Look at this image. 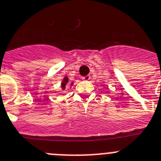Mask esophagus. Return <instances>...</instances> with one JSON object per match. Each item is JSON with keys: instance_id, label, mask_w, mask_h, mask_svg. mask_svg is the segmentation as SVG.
I'll return each instance as SVG.
<instances>
[{"instance_id": "esophagus-1", "label": "esophagus", "mask_w": 161, "mask_h": 161, "mask_svg": "<svg viewBox=\"0 0 161 161\" xmlns=\"http://www.w3.org/2000/svg\"><path fill=\"white\" fill-rule=\"evenodd\" d=\"M90 79H91V76L90 75H86V76H84V77H82V80H84V81H89Z\"/></svg>"}]
</instances>
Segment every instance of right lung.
Wrapping results in <instances>:
<instances>
[{"label": "right lung", "instance_id": "obj_1", "mask_svg": "<svg viewBox=\"0 0 161 161\" xmlns=\"http://www.w3.org/2000/svg\"><path fill=\"white\" fill-rule=\"evenodd\" d=\"M74 82H71V83H69V79L67 76H64V79H63L62 82H61V89L63 91L64 90L67 89L69 87V86H70V87H71L72 86H73Z\"/></svg>", "mask_w": 161, "mask_h": 161}]
</instances>
